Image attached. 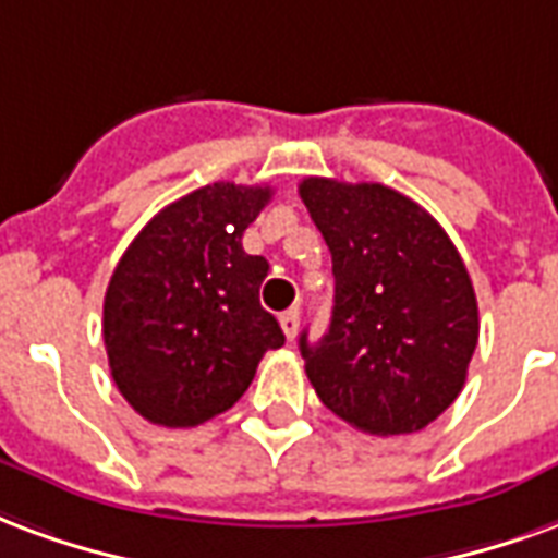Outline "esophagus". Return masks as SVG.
<instances>
[{
    "label": "esophagus",
    "instance_id": "1",
    "mask_svg": "<svg viewBox=\"0 0 558 558\" xmlns=\"http://www.w3.org/2000/svg\"><path fill=\"white\" fill-rule=\"evenodd\" d=\"M279 324H282L284 339L294 341L296 339V329H300V312H296V308H288V312H282V318H279Z\"/></svg>",
    "mask_w": 558,
    "mask_h": 558
}]
</instances>
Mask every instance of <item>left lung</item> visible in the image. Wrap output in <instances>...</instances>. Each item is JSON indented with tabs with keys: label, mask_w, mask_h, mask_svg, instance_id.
<instances>
[{
	"label": "left lung",
	"mask_w": 558,
	"mask_h": 558,
	"mask_svg": "<svg viewBox=\"0 0 558 558\" xmlns=\"http://www.w3.org/2000/svg\"><path fill=\"white\" fill-rule=\"evenodd\" d=\"M300 198L332 255L336 306L300 353L339 418L377 437L413 434L458 398L478 344L473 282L437 219L384 184L306 178Z\"/></svg>",
	"instance_id": "1"
}]
</instances>
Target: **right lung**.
Instances as JSON below:
<instances>
[{
	"label": "right lung",
	"mask_w": 558,
	"mask_h": 558,
	"mask_svg": "<svg viewBox=\"0 0 558 558\" xmlns=\"http://www.w3.org/2000/svg\"><path fill=\"white\" fill-rule=\"evenodd\" d=\"M270 186L207 184L162 207L109 279L104 341L118 392L162 428H193L234 408L279 320L258 291L270 264L243 252V231Z\"/></svg>",
	"instance_id": "obj_1"
}]
</instances>
